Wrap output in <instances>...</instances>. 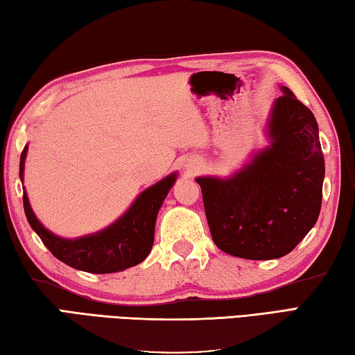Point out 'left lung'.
Listing matches in <instances>:
<instances>
[{
    "mask_svg": "<svg viewBox=\"0 0 355 355\" xmlns=\"http://www.w3.org/2000/svg\"><path fill=\"white\" fill-rule=\"evenodd\" d=\"M282 91L267 123L270 145L230 178H196L213 243L238 258L287 255L322 209L324 157L317 120L289 88Z\"/></svg>",
    "mask_w": 355,
    "mask_h": 355,
    "instance_id": "8db88e82",
    "label": "left lung"
}]
</instances>
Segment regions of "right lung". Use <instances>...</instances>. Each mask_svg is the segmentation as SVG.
Returning a JSON list of instances; mask_svg holds the SVG:
<instances>
[{
    "mask_svg": "<svg viewBox=\"0 0 355 355\" xmlns=\"http://www.w3.org/2000/svg\"><path fill=\"white\" fill-rule=\"evenodd\" d=\"M26 153H28V145L24 146L19 157L21 182ZM175 182L176 173H171L140 193L130 209L125 211V215L120 216L114 224L77 239L60 238L44 229V225L33 215L26 190L23 193V205L26 218L33 232L57 259L83 272L112 273L142 263L148 257L153 241H155V225L159 209Z\"/></svg>",
    "mask_w": 355,
    "mask_h": 355,
    "instance_id": "obj_1",
    "label": "right lung"
}]
</instances>
